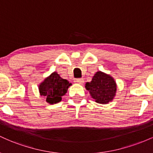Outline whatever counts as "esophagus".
<instances>
[{
  "label": "esophagus",
  "instance_id": "34e87169",
  "mask_svg": "<svg viewBox=\"0 0 153 153\" xmlns=\"http://www.w3.org/2000/svg\"><path fill=\"white\" fill-rule=\"evenodd\" d=\"M75 82L78 84H82L84 82V80L82 78H77L75 80Z\"/></svg>",
  "mask_w": 153,
  "mask_h": 153
}]
</instances>
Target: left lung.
Returning a JSON list of instances; mask_svg holds the SVG:
<instances>
[{
    "mask_svg": "<svg viewBox=\"0 0 153 153\" xmlns=\"http://www.w3.org/2000/svg\"><path fill=\"white\" fill-rule=\"evenodd\" d=\"M85 88L96 102L106 104L114 98L117 83L111 75L98 71L93 77L92 80L85 83Z\"/></svg>",
    "mask_w": 153,
    "mask_h": 153,
    "instance_id": "1",
    "label": "left lung"
}]
</instances>
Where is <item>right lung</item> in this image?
Segmentation results:
<instances>
[{
    "mask_svg": "<svg viewBox=\"0 0 153 153\" xmlns=\"http://www.w3.org/2000/svg\"><path fill=\"white\" fill-rule=\"evenodd\" d=\"M72 85L65 79H62L56 72H54L44 80L39 85V91L42 96L46 98V101L54 104L62 100V96L68 91Z\"/></svg>",
    "mask_w": 153,
    "mask_h": 153,
    "instance_id": "1",
    "label": "right lung"
}]
</instances>
